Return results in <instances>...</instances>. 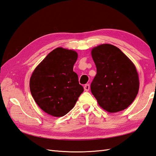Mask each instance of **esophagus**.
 <instances>
[{
  "label": "esophagus",
  "instance_id": "obj_1",
  "mask_svg": "<svg viewBox=\"0 0 156 156\" xmlns=\"http://www.w3.org/2000/svg\"><path fill=\"white\" fill-rule=\"evenodd\" d=\"M84 90L85 91H88L89 90H90V85H89V84H86L84 86Z\"/></svg>",
  "mask_w": 156,
  "mask_h": 156
}]
</instances>
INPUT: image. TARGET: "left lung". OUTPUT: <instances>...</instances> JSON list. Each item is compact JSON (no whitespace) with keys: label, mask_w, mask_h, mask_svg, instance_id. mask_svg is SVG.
Masks as SVG:
<instances>
[{"label":"left lung","mask_w":156,"mask_h":156,"mask_svg":"<svg viewBox=\"0 0 156 156\" xmlns=\"http://www.w3.org/2000/svg\"><path fill=\"white\" fill-rule=\"evenodd\" d=\"M97 74L90 89L98 105L109 112L127 108L136 98L140 87L133 63L120 49L102 44L92 49Z\"/></svg>","instance_id":"obj_1"}]
</instances>
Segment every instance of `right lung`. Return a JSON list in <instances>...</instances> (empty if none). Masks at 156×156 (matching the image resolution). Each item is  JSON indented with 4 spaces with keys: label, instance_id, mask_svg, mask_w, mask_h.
Returning a JSON list of instances; mask_svg holds the SVG:
<instances>
[{
    "label": "right lung",
    "instance_id": "1",
    "mask_svg": "<svg viewBox=\"0 0 156 156\" xmlns=\"http://www.w3.org/2000/svg\"><path fill=\"white\" fill-rule=\"evenodd\" d=\"M77 58L75 51L58 48L33 72L29 82L31 93L46 113L63 117L72 110L83 92L78 75L73 71Z\"/></svg>",
    "mask_w": 156,
    "mask_h": 156
}]
</instances>
